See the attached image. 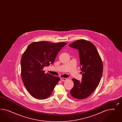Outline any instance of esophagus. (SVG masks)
<instances>
[{
  "instance_id": "esophagus-1",
  "label": "esophagus",
  "mask_w": 122,
  "mask_h": 122,
  "mask_svg": "<svg viewBox=\"0 0 122 122\" xmlns=\"http://www.w3.org/2000/svg\"><path fill=\"white\" fill-rule=\"evenodd\" d=\"M60 80H61V81H66L67 79L66 78H61Z\"/></svg>"
}]
</instances>
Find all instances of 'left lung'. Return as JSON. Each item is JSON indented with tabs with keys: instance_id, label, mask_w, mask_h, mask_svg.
<instances>
[{
	"instance_id": "obj_1",
	"label": "left lung",
	"mask_w": 122,
	"mask_h": 122,
	"mask_svg": "<svg viewBox=\"0 0 122 122\" xmlns=\"http://www.w3.org/2000/svg\"><path fill=\"white\" fill-rule=\"evenodd\" d=\"M69 46L79 50L83 73L82 81L72 79L74 87L71 90V94L76 99H85L92 93L100 82L103 72L102 61L95 46L89 41L78 40Z\"/></svg>"
}]
</instances>
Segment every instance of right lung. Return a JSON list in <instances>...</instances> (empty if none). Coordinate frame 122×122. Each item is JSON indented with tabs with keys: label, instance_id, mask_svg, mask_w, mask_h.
<instances>
[{
	"label": "right lung",
	"instance_id": "right-lung-1",
	"mask_svg": "<svg viewBox=\"0 0 122 122\" xmlns=\"http://www.w3.org/2000/svg\"><path fill=\"white\" fill-rule=\"evenodd\" d=\"M66 44L65 42H33L23 54L20 61L22 81L33 97L42 100L51 94L60 78L48 73L46 74L43 68L54 62L59 52Z\"/></svg>",
	"mask_w": 122,
	"mask_h": 122
}]
</instances>
